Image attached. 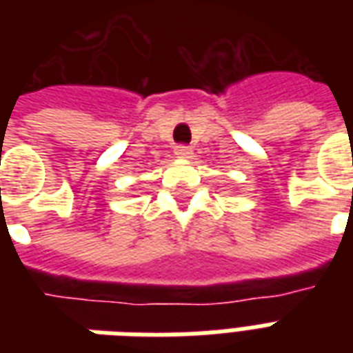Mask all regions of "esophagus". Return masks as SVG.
I'll return each mask as SVG.
<instances>
[{
	"instance_id": "obj_1",
	"label": "esophagus",
	"mask_w": 353,
	"mask_h": 353,
	"mask_svg": "<svg viewBox=\"0 0 353 353\" xmlns=\"http://www.w3.org/2000/svg\"><path fill=\"white\" fill-rule=\"evenodd\" d=\"M176 154L179 159H191L192 149L189 145H177L176 147Z\"/></svg>"
}]
</instances>
